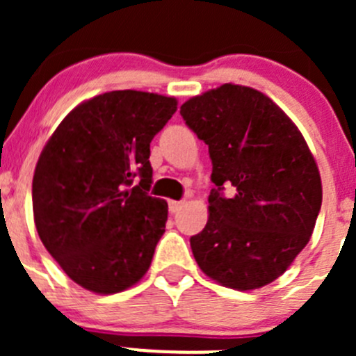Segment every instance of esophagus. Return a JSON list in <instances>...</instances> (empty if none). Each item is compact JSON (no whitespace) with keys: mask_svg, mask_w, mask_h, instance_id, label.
<instances>
[{"mask_svg":"<svg viewBox=\"0 0 356 356\" xmlns=\"http://www.w3.org/2000/svg\"><path fill=\"white\" fill-rule=\"evenodd\" d=\"M184 204H186L184 200H181V201H174V200H172V201H168V210H170L172 213H177V211L181 210V208L184 207Z\"/></svg>","mask_w":356,"mask_h":356,"instance_id":"obj_1","label":"esophagus"}]
</instances>
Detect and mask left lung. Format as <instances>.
<instances>
[{
  "instance_id": "obj_1",
  "label": "left lung",
  "mask_w": 356,
  "mask_h": 356,
  "mask_svg": "<svg viewBox=\"0 0 356 356\" xmlns=\"http://www.w3.org/2000/svg\"><path fill=\"white\" fill-rule=\"evenodd\" d=\"M208 145V222L191 238L196 264L225 288L250 291L284 274L310 241L322 204L315 158L293 120L253 88L224 84L181 106ZM236 195L225 199L223 184Z\"/></svg>"
}]
</instances>
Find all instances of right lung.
<instances>
[{
    "label": "right lung",
    "instance_id": "right-lung-1",
    "mask_svg": "<svg viewBox=\"0 0 356 356\" xmlns=\"http://www.w3.org/2000/svg\"><path fill=\"white\" fill-rule=\"evenodd\" d=\"M177 99L125 89L75 106L39 155L32 210L42 245L84 289L113 294L141 281L168 204L148 195L149 143Z\"/></svg>",
    "mask_w": 356,
    "mask_h": 356
}]
</instances>
